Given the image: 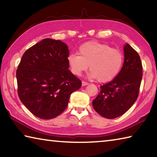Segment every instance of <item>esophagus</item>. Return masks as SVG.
<instances>
[{"mask_svg": "<svg viewBox=\"0 0 157 157\" xmlns=\"http://www.w3.org/2000/svg\"><path fill=\"white\" fill-rule=\"evenodd\" d=\"M89 83V82H85V81H82V86H86V85H88Z\"/></svg>", "mask_w": 157, "mask_h": 157, "instance_id": "esophagus-1", "label": "esophagus"}]
</instances>
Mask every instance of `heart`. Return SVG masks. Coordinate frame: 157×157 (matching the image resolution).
<instances>
[{
    "instance_id": "heart-1",
    "label": "heart",
    "mask_w": 157,
    "mask_h": 157,
    "mask_svg": "<svg viewBox=\"0 0 157 157\" xmlns=\"http://www.w3.org/2000/svg\"><path fill=\"white\" fill-rule=\"evenodd\" d=\"M123 63V54L107 44L98 41L86 42L79 48V55L71 53L68 63L74 75H80L89 67L91 78L100 82L112 80L120 72Z\"/></svg>"
}]
</instances>
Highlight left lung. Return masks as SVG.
Instances as JSON below:
<instances>
[{
  "label": "left lung",
  "mask_w": 157,
  "mask_h": 157,
  "mask_svg": "<svg viewBox=\"0 0 157 157\" xmlns=\"http://www.w3.org/2000/svg\"><path fill=\"white\" fill-rule=\"evenodd\" d=\"M124 60L120 73L112 81L100 86L93 100L98 113L113 119L126 112L136 102L142 80L143 66L138 52L130 45L124 46Z\"/></svg>",
  "instance_id": "1"
}]
</instances>
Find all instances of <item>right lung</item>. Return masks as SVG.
Returning a JSON list of instances; mask_svg holds the SVG:
<instances>
[{"mask_svg":"<svg viewBox=\"0 0 157 157\" xmlns=\"http://www.w3.org/2000/svg\"><path fill=\"white\" fill-rule=\"evenodd\" d=\"M68 46L44 39L23 55L17 71L18 95L34 116L52 119L68 106L71 94L82 82L68 70Z\"/></svg>","mask_w":157,"mask_h":157,"instance_id":"add662e5","label":"right lung"}]
</instances>
